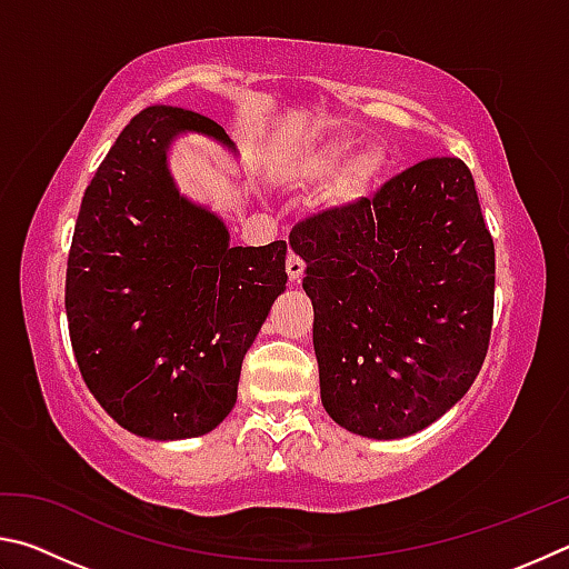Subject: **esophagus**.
Listing matches in <instances>:
<instances>
[{"label":"esophagus","mask_w":569,"mask_h":569,"mask_svg":"<svg viewBox=\"0 0 569 569\" xmlns=\"http://www.w3.org/2000/svg\"><path fill=\"white\" fill-rule=\"evenodd\" d=\"M286 271H288V278H291V283H298L303 278V271H306V263L301 256L296 253H288L286 258Z\"/></svg>","instance_id":"1"}]
</instances>
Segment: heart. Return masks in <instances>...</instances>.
<instances>
[{
    "mask_svg": "<svg viewBox=\"0 0 569 569\" xmlns=\"http://www.w3.org/2000/svg\"><path fill=\"white\" fill-rule=\"evenodd\" d=\"M353 156V146L346 140L336 138H321L303 142L296 148L291 156L286 158V176L298 186H313V182H323L341 171L342 176L336 180L333 198L339 203H353V200L363 198L377 180L381 178L383 162L377 152H361L352 162L348 160Z\"/></svg>",
    "mask_w": 569,
    "mask_h": 569,
    "instance_id": "b5f03b06",
    "label": "heart"
}]
</instances>
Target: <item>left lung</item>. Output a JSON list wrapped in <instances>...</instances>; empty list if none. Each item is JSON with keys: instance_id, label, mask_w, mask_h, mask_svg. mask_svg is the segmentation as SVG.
<instances>
[{"instance_id": "1", "label": "left lung", "mask_w": 569, "mask_h": 569, "mask_svg": "<svg viewBox=\"0 0 569 569\" xmlns=\"http://www.w3.org/2000/svg\"><path fill=\"white\" fill-rule=\"evenodd\" d=\"M321 403L351 435L403 439L465 397L485 363L495 243L457 158L296 226Z\"/></svg>"}]
</instances>
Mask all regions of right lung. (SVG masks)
<instances>
[{
	"label": "right lung",
	"instance_id": "1",
	"mask_svg": "<svg viewBox=\"0 0 569 569\" xmlns=\"http://www.w3.org/2000/svg\"><path fill=\"white\" fill-rule=\"evenodd\" d=\"M180 134L238 158L218 122L148 108L84 190L64 308L82 379L132 435L203 437L238 399L240 363L286 291V240L230 246L216 210L182 196L168 166Z\"/></svg>",
	"mask_w": 569,
	"mask_h": 569
}]
</instances>
